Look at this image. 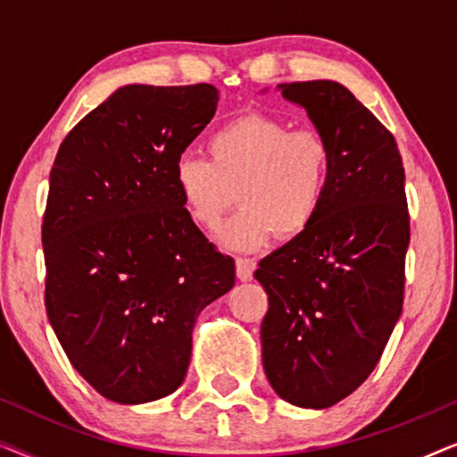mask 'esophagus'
I'll return each mask as SVG.
<instances>
[{"label": "esophagus", "mask_w": 457, "mask_h": 457, "mask_svg": "<svg viewBox=\"0 0 457 457\" xmlns=\"http://www.w3.org/2000/svg\"><path fill=\"white\" fill-rule=\"evenodd\" d=\"M255 270V262L249 258H237V278L239 280H252Z\"/></svg>", "instance_id": "1"}]
</instances>
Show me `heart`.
<instances>
[{
    "instance_id": "heart-1",
    "label": "heart",
    "mask_w": 457,
    "mask_h": 457,
    "mask_svg": "<svg viewBox=\"0 0 457 457\" xmlns=\"http://www.w3.org/2000/svg\"><path fill=\"white\" fill-rule=\"evenodd\" d=\"M210 160L183 155L172 170L180 205L197 227L216 228L233 205L241 208L220 241L255 249L277 233L303 235L327 204L333 183V145L316 129H295L262 112L237 116L208 139Z\"/></svg>"
}]
</instances>
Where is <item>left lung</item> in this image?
<instances>
[{"label":"left lung","instance_id":"obj_1","mask_svg":"<svg viewBox=\"0 0 457 457\" xmlns=\"http://www.w3.org/2000/svg\"><path fill=\"white\" fill-rule=\"evenodd\" d=\"M333 145V183L316 222L266 255L262 364L272 389L324 410L370 377L402 316L410 216L393 135L335 80L278 85Z\"/></svg>","mask_w":457,"mask_h":457}]
</instances>
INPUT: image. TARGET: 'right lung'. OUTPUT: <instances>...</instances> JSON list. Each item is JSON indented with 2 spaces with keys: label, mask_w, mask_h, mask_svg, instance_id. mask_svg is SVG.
<instances>
[{
  "label": "right lung",
  "mask_w": 457,
  "mask_h": 457,
  "mask_svg": "<svg viewBox=\"0 0 457 457\" xmlns=\"http://www.w3.org/2000/svg\"><path fill=\"white\" fill-rule=\"evenodd\" d=\"M218 89L124 85L62 141L43 216L46 310L99 395L147 403L183 385L205 305L235 260L187 216L172 170L216 114Z\"/></svg>",
  "instance_id": "1"
}]
</instances>
